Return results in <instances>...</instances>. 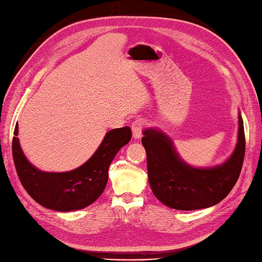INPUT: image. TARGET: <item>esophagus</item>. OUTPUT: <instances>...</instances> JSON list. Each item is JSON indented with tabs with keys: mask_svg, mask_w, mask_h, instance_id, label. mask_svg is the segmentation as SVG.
I'll use <instances>...</instances> for the list:
<instances>
[{
	"mask_svg": "<svg viewBox=\"0 0 262 262\" xmlns=\"http://www.w3.org/2000/svg\"><path fill=\"white\" fill-rule=\"evenodd\" d=\"M145 123L141 119H136V121L131 124V130H132V136H134L135 140H138L143 136V130H144Z\"/></svg>",
	"mask_w": 262,
	"mask_h": 262,
	"instance_id": "obj_1",
	"label": "esophagus"
}]
</instances>
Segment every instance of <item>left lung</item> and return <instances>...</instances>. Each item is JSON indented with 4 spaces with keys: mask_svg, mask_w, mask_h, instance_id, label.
Wrapping results in <instances>:
<instances>
[{
    "mask_svg": "<svg viewBox=\"0 0 262 262\" xmlns=\"http://www.w3.org/2000/svg\"><path fill=\"white\" fill-rule=\"evenodd\" d=\"M143 135L149 185L154 195L168 207L178 210L212 207L226 198L238 181L245 155L241 113L236 147L217 166L195 168L187 164L178 155L172 140L159 128H145Z\"/></svg>",
    "mask_w": 262,
    "mask_h": 262,
    "instance_id": "8db88e82",
    "label": "left lung"
}]
</instances>
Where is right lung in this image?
Instances as JSON below:
<instances>
[{
	"instance_id": "obj_1",
	"label": "right lung",
	"mask_w": 262,
	"mask_h": 262,
	"mask_svg": "<svg viewBox=\"0 0 262 262\" xmlns=\"http://www.w3.org/2000/svg\"><path fill=\"white\" fill-rule=\"evenodd\" d=\"M12 157L21 185L36 203L57 212L82 209L102 194L108 182V169L118 150L131 140L128 126L113 128L105 134L95 153L73 170L48 172L34 167L20 147L16 124Z\"/></svg>"
}]
</instances>
